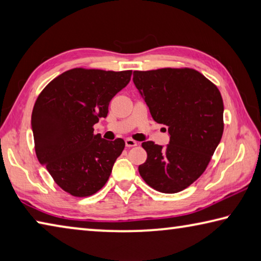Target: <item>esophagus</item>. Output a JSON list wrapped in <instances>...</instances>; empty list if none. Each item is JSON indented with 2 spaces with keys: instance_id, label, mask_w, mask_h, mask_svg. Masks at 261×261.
I'll return each instance as SVG.
<instances>
[{
  "instance_id": "obj_1",
  "label": "esophagus",
  "mask_w": 261,
  "mask_h": 261,
  "mask_svg": "<svg viewBox=\"0 0 261 261\" xmlns=\"http://www.w3.org/2000/svg\"><path fill=\"white\" fill-rule=\"evenodd\" d=\"M137 145H138V143H137L136 140L131 139V138L125 139V146L126 147H135V146H137Z\"/></svg>"
}]
</instances>
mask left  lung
I'll return each instance as SVG.
<instances>
[{"mask_svg": "<svg viewBox=\"0 0 261 261\" xmlns=\"http://www.w3.org/2000/svg\"><path fill=\"white\" fill-rule=\"evenodd\" d=\"M134 83L153 120L168 126L166 147L144 141L138 170L149 187L176 193L198 179L223 134V101L213 83L193 69L135 71Z\"/></svg>", "mask_w": 261, "mask_h": 261, "instance_id": "8db88e82", "label": "left lung"}]
</instances>
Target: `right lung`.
Instances as JSON below:
<instances>
[{"instance_id":"1","label":"right lung","mask_w":261,"mask_h":261,"mask_svg":"<svg viewBox=\"0 0 261 261\" xmlns=\"http://www.w3.org/2000/svg\"><path fill=\"white\" fill-rule=\"evenodd\" d=\"M131 73L71 69L48 84L35 101L31 125L37 158L71 196L98 192L124 149L122 138H101L93 125L107 116L110 100L129 84Z\"/></svg>"}]
</instances>
